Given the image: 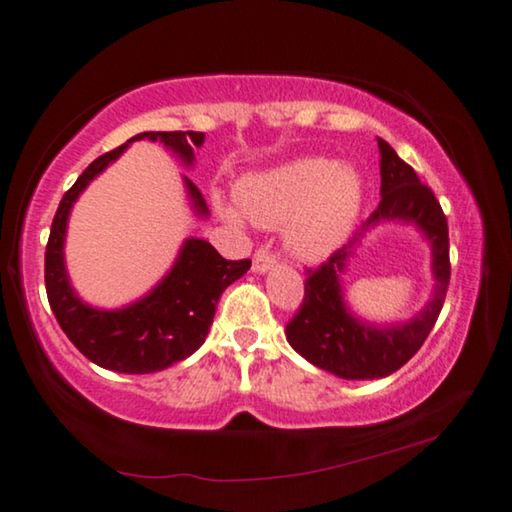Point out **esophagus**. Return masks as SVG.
<instances>
[{"mask_svg": "<svg viewBox=\"0 0 512 512\" xmlns=\"http://www.w3.org/2000/svg\"><path fill=\"white\" fill-rule=\"evenodd\" d=\"M274 263H276V258L270 254V249H267V247H261L254 254V272L256 274L270 272L272 267H274Z\"/></svg>", "mask_w": 512, "mask_h": 512, "instance_id": "obj_1", "label": "esophagus"}]
</instances>
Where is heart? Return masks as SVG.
I'll list each match as a JSON object with an SVG mask.
<instances>
[{
  "instance_id": "heart-1",
  "label": "heart",
  "mask_w": 512,
  "mask_h": 512,
  "mask_svg": "<svg viewBox=\"0 0 512 512\" xmlns=\"http://www.w3.org/2000/svg\"><path fill=\"white\" fill-rule=\"evenodd\" d=\"M363 177L356 167L322 156H301L242 177L236 201L242 215L265 229L286 224L283 240L301 261H324L354 231L363 208ZM226 222L240 224L233 206L215 201Z\"/></svg>"
}]
</instances>
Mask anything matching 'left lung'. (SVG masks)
<instances>
[{"label": "left lung", "instance_id": "1", "mask_svg": "<svg viewBox=\"0 0 512 512\" xmlns=\"http://www.w3.org/2000/svg\"><path fill=\"white\" fill-rule=\"evenodd\" d=\"M376 140L381 154V204L345 247L335 251L322 267L308 272L304 304L286 326V338L299 356L347 381L383 379L417 354L445 304L451 274L447 217L438 199L388 142ZM381 223H406L423 233L432 249L436 281L420 314L385 325L351 312L341 288L350 258L362 246L366 233Z\"/></svg>", "mask_w": 512, "mask_h": 512}]
</instances>
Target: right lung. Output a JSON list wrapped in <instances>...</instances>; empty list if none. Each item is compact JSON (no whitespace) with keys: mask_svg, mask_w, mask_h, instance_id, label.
Segmentation results:
<instances>
[{"mask_svg":"<svg viewBox=\"0 0 512 512\" xmlns=\"http://www.w3.org/2000/svg\"><path fill=\"white\" fill-rule=\"evenodd\" d=\"M136 140L161 142L181 165L192 167L195 152L204 145V133L145 131L92 161L58 204L45 251V288L56 322L83 356L104 370L120 374L161 372L195 354L211 331L222 292L251 267V261H226L211 242L186 238L163 279L131 304L99 308L79 297L65 265L70 213L83 190ZM181 181L192 215L206 220L211 213L199 188L188 177H181Z\"/></svg>","mask_w":512,"mask_h":512,"instance_id":"right-lung-1","label":"right lung"}]
</instances>
